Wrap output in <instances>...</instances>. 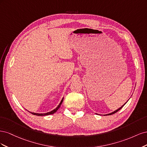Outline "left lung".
Listing matches in <instances>:
<instances>
[{"label":"left lung","mask_w":147,"mask_h":147,"mask_svg":"<svg viewBox=\"0 0 147 147\" xmlns=\"http://www.w3.org/2000/svg\"><path fill=\"white\" fill-rule=\"evenodd\" d=\"M124 105H123V106L121 107H120V108H119V109H118V110H115V112H112V113H109V114H108V115H113V114H114V113H117V112H118V111H119V110L120 109H121V108L123 107Z\"/></svg>","instance_id":"1"}]
</instances>
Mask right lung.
Segmentation results:
<instances>
[{
  "label": "right lung",
  "mask_w": 147,
  "mask_h": 147,
  "mask_svg": "<svg viewBox=\"0 0 147 147\" xmlns=\"http://www.w3.org/2000/svg\"><path fill=\"white\" fill-rule=\"evenodd\" d=\"M63 99H62V100L61 101V102H60V104H59V105L55 109V110H53V111H51V112H48V113H32V112H30V113H32V115H37V116H45V115H51V114H53V113H55L56 111L58 110V109L60 107H61V104H62V102H63Z\"/></svg>",
  "instance_id": "right-lung-1"
}]
</instances>
